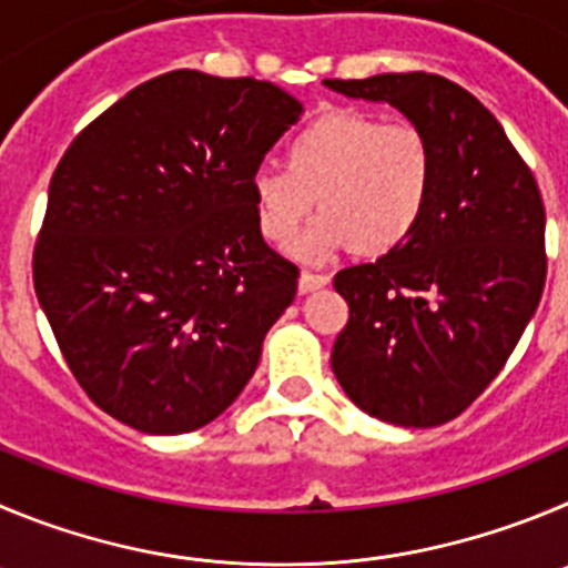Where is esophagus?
I'll use <instances>...</instances> for the list:
<instances>
[{"label":"esophagus","mask_w":568,"mask_h":568,"mask_svg":"<svg viewBox=\"0 0 568 568\" xmlns=\"http://www.w3.org/2000/svg\"><path fill=\"white\" fill-rule=\"evenodd\" d=\"M331 283L327 274H314V272H302L300 274V291L302 294H311V291H320Z\"/></svg>","instance_id":"1"}]
</instances>
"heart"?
Instances as JSON below:
<instances>
[{"mask_svg": "<svg viewBox=\"0 0 568 568\" xmlns=\"http://www.w3.org/2000/svg\"><path fill=\"white\" fill-rule=\"evenodd\" d=\"M434 148L412 123H386L364 111H333L285 142L283 164L252 176L263 237L285 243L314 206L320 219L291 254L322 263L349 246L364 257L395 252L420 226L434 190Z\"/></svg>", "mask_w": 568, "mask_h": 568, "instance_id": "heart-1", "label": "heart"}]
</instances>
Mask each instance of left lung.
<instances>
[{
	"label": "left lung",
	"mask_w": 568,
	"mask_h": 568,
	"mask_svg": "<svg viewBox=\"0 0 568 568\" xmlns=\"http://www.w3.org/2000/svg\"><path fill=\"white\" fill-rule=\"evenodd\" d=\"M325 87L400 111L428 136L437 171L415 235L333 280L349 305L333 375L369 417L443 426L501 373L538 308L547 280L538 184L499 120L448 78L406 72Z\"/></svg>",
	"instance_id": "8db88e82"
}]
</instances>
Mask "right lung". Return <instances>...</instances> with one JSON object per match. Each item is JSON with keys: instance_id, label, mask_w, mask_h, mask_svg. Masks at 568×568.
Here are the masks:
<instances>
[{"instance_id": "obj_1", "label": "right lung", "mask_w": 568, "mask_h": 568, "mask_svg": "<svg viewBox=\"0 0 568 568\" xmlns=\"http://www.w3.org/2000/svg\"><path fill=\"white\" fill-rule=\"evenodd\" d=\"M300 114L268 81L176 69L58 162L36 296L78 384L125 426L195 432L257 369L300 272L260 235L252 176Z\"/></svg>"}]
</instances>
